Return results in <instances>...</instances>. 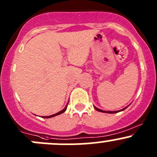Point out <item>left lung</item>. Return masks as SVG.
Returning <instances> with one entry per match:
<instances>
[{"label":"left lung","mask_w":157,"mask_h":157,"mask_svg":"<svg viewBox=\"0 0 157 157\" xmlns=\"http://www.w3.org/2000/svg\"><path fill=\"white\" fill-rule=\"evenodd\" d=\"M129 105H128V106H127V107H125V108H124V109H121V110H118V111H114V112H110V111H103V110H101V109H99L96 108V106H94V105H93V107H94V108L96 109V110L99 111V112H106V113H116V112H121V111H123V110H124V109H127L128 107L129 106Z\"/></svg>","instance_id":"8db88e82"}]
</instances>
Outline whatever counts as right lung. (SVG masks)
I'll return each instance as SVG.
<instances>
[{"label":"right lung","mask_w":157,"mask_h":157,"mask_svg":"<svg viewBox=\"0 0 157 157\" xmlns=\"http://www.w3.org/2000/svg\"><path fill=\"white\" fill-rule=\"evenodd\" d=\"M67 105H68V102H67V105H66V106H65V108H64V109H63V110L60 111V112H58V113H56V114H54V115H49V116H42V118H52V117H55V116H56V115H60V114L63 113V112H65V111H66V109H67Z\"/></svg>","instance_id":"1"}]
</instances>
